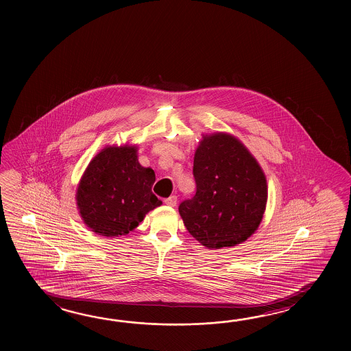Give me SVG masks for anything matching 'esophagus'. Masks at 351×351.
<instances>
[{
	"label": "esophagus",
	"instance_id": "34e87169",
	"mask_svg": "<svg viewBox=\"0 0 351 351\" xmlns=\"http://www.w3.org/2000/svg\"><path fill=\"white\" fill-rule=\"evenodd\" d=\"M165 203L167 206H171V207H174L176 204H177V197L176 195H171V197H168V198H165Z\"/></svg>",
	"mask_w": 351,
	"mask_h": 351
}]
</instances>
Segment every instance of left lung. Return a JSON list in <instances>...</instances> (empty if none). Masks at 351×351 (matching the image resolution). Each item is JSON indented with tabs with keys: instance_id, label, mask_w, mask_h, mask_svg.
<instances>
[{
	"instance_id": "8db88e82",
	"label": "left lung",
	"mask_w": 351,
	"mask_h": 351,
	"mask_svg": "<svg viewBox=\"0 0 351 351\" xmlns=\"http://www.w3.org/2000/svg\"><path fill=\"white\" fill-rule=\"evenodd\" d=\"M195 194L179 204L188 232L207 248L236 246L262 221L267 184L242 143L224 133L203 136L193 162Z\"/></svg>"
}]
</instances>
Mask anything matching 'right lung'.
<instances>
[{"label":"right lung","mask_w":351,"mask_h":351,"mask_svg":"<svg viewBox=\"0 0 351 351\" xmlns=\"http://www.w3.org/2000/svg\"><path fill=\"white\" fill-rule=\"evenodd\" d=\"M156 173L138 162L135 147H109L90 162L77 186L84 223L105 237H118L142 222L162 201L152 192Z\"/></svg>","instance_id":"1"}]
</instances>
